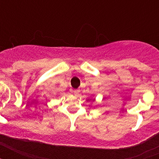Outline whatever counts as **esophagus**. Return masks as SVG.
<instances>
[{"instance_id":"1","label":"esophagus","mask_w":159,"mask_h":159,"mask_svg":"<svg viewBox=\"0 0 159 159\" xmlns=\"http://www.w3.org/2000/svg\"><path fill=\"white\" fill-rule=\"evenodd\" d=\"M74 94H75V95H80V90H74Z\"/></svg>"}]
</instances>
